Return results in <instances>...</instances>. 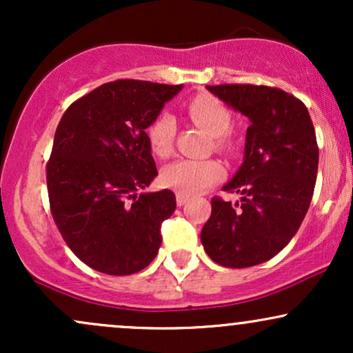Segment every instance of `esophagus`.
Here are the masks:
<instances>
[{
    "label": "esophagus",
    "mask_w": 353,
    "mask_h": 353,
    "mask_svg": "<svg viewBox=\"0 0 353 353\" xmlns=\"http://www.w3.org/2000/svg\"><path fill=\"white\" fill-rule=\"evenodd\" d=\"M190 199V197L188 196V194H184V192H176V202H177V205H184L185 202H188Z\"/></svg>",
    "instance_id": "esophagus-1"
}]
</instances>
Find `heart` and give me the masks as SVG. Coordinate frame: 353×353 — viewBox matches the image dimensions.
Here are the masks:
<instances>
[{"mask_svg":"<svg viewBox=\"0 0 353 353\" xmlns=\"http://www.w3.org/2000/svg\"><path fill=\"white\" fill-rule=\"evenodd\" d=\"M189 116L202 131L210 137H216L217 148H225L228 141L224 134L230 128V112L221 101L201 96L189 103ZM176 123L168 112L157 116V119L149 125L148 139L151 151L157 157H168L171 154ZM224 176V169L217 161H190L179 159L168 164L161 174V181L165 188L179 190L184 194H199L214 185Z\"/></svg>","mask_w":353,"mask_h":353,"instance_id":"obj_1","label":"heart"}]
</instances>
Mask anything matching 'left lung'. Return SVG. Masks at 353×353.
Returning <instances> with one entry per match:
<instances>
[{"mask_svg":"<svg viewBox=\"0 0 353 353\" xmlns=\"http://www.w3.org/2000/svg\"><path fill=\"white\" fill-rule=\"evenodd\" d=\"M205 88L250 121L244 161L222 188L241 194V202L214 197L201 232L204 250L216 264L244 269L272 259L301 228L317 179V139L307 108L282 89Z\"/></svg>","mask_w":353,"mask_h":353,"instance_id":"8db88e82","label":"left lung"}]
</instances>
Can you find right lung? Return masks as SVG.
<instances>
[{"mask_svg":"<svg viewBox=\"0 0 353 353\" xmlns=\"http://www.w3.org/2000/svg\"><path fill=\"white\" fill-rule=\"evenodd\" d=\"M181 86L119 79L72 103L46 168L51 214L79 261L109 275L143 270L159 250L172 190L141 192L157 176L145 129Z\"/></svg>","mask_w":353,"mask_h":353,"instance_id":"right-lung-1","label":"right lung"}]
</instances>
